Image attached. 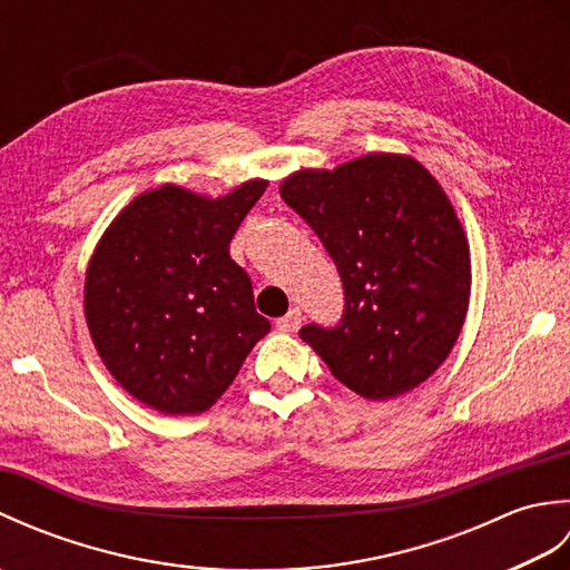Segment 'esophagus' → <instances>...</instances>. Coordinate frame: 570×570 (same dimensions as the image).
<instances>
[{"label": "esophagus", "instance_id": "34e87169", "mask_svg": "<svg viewBox=\"0 0 570 570\" xmlns=\"http://www.w3.org/2000/svg\"><path fill=\"white\" fill-rule=\"evenodd\" d=\"M276 328L284 331V333H296L301 328V311L298 308H292L286 313V316H282L276 321Z\"/></svg>", "mask_w": 570, "mask_h": 570}]
</instances>
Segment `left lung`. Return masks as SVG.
Masks as SVG:
<instances>
[{"label": "left lung", "instance_id": "1", "mask_svg": "<svg viewBox=\"0 0 570 570\" xmlns=\"http://www.w3.org/2000/svg\"><path fill=\"white\" fill-rule=\"evenodd\" d=\"M278 193L323 242L345 294L341 321L308 323L298 335L365 399L429 380L453 350L470 298L468 239L439 180L406 156L370 154L333 171L306 168Z\"/></svg>", "mask_w": 570, "mask_h": 570}]
</instances>
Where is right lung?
Returning <instances> with one entry per match:
<instances>
[{"label": "right lung", "mask_w": 570, "mask_h": 570, "mask_svg": "<svg viewBox=\"0 0 570 570\" xmlns=\"http://www.w3.org/2000/svg\"><path fill=\"white\" fill-rule=\"evenodd\" d=\"M266 180L225 198L141 193L107 227L85 276V318L119 386L161 414H200L233 384L272 323L229 257Z\"/></svg>", "instance_id": "1"}]
</instances>
